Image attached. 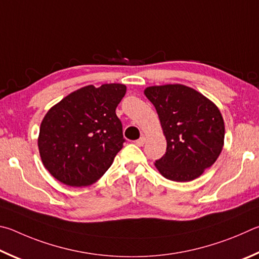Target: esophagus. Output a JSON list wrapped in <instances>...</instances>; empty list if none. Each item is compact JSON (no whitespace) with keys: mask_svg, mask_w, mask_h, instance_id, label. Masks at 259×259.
<instances>
[{"mask_svg":"<svg viewBox=\"0 0 259 259\" xmlns=\"http://www.w3.org/2000/svg\"><path fill=\"white\" fill-rule=\"evenodd\" d=\"M135 143H137V146H139V147H142L144 143H146V138L144 137H141L140 138L139 140H137V141H135Z\"/></svg>","mask_w":259,"mask_h":259,"instance_id":"obj_1","label":"esophagus"}]
</instances>
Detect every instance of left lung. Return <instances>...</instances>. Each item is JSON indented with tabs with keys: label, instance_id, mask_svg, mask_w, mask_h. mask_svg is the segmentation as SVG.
I'll return each mask as SVG.
<instances>
[{
	"label": "left lung",
	"instance_id": "left-lung-1",
	"mask_svg": "<svg viewBox=\"0 0 259 259\" xmlns=\"http://www.w3.org/2000/svg\"><path fill=\"white\" fill-rule=\"evenodd\" d=\"M166 138V153L155 166L167 180L189 182L217 160L224 146L225 126L216 104L182 84L149 86Z\"/></svg>",
	"mask_w": 259,
	"mask_h": 259
}]
</instances>
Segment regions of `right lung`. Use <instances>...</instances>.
<instances>
[{"instance_id": "1", "label": "right lung", "mask_w": 259, "mask_h": 259, "mask_svg": "<svg viewBox=\"0 0 259 259\" xmlns=\"http://www.w3.org/2000/svg\"><path fill=\"white\" fill-rule=\"evenodd\" d=\"M124 84L84 86L50 109L39 127L40 159L54 179L70 187H89L106 173L124 138L116 108Z\"/></svg>"}]
</instances>
